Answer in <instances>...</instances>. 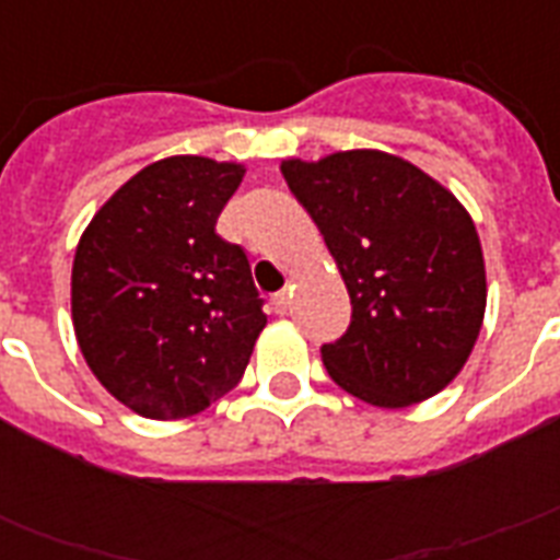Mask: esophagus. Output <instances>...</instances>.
Wrapping results in <instances>:
<instances>
[{
	"label": "esophagus",
	"instance_id": "1",
	"mask_svg": "<svg viewBox=\"0 0 560 560\" xmlns=\"http://www.w3.org/2000/svg\"><path fill=\"white\" fill-rule=\"evenodd\" d=\"M270 305L276 314H288V307H290V293L288 290H281V293H276V296L270 299Z\"/></svg>",
	"mask_w": 560,
	"mask_h": 560
}]
</instances>
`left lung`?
<instances>
[{
    "label": "left lung",
    "instance_id": "left-lung-1",
    "mask_svg": "<svg viewBox=\"0 0 560 560\" xmlns=\"http://www.w3.org/2000/svg\"><path fill=\"white\" fill-rule=\"evenodd\" d=\"M351 296V325L323 346L337 386L372 407L439 395L468 363L486 316V258L453 191L395 153L284 160Z\"/></svg>",
    "mask_w": 560,
    "mask_h": 560
}]
</instances>
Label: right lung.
Instances as JSON below:
<instances>
[{"instance_id":"1","label":"right lung","mask_w":560,"mask_h":560,"mask_svg":"<svg viewBox=\"0 0 560 560\" xmlns=\"http://www.w3.org/2000/svg\"><path fill=\"white\" fill-rule=\"evenodd\" d=\"M244 174L209 156L151 162L78 241L74 337L101 386L142 418L197 416L226 395L267 325L244 249L214 232Z\"/></svg>"}]
</instances>
